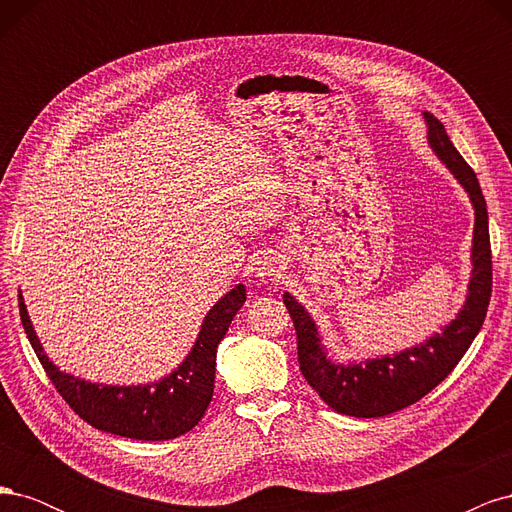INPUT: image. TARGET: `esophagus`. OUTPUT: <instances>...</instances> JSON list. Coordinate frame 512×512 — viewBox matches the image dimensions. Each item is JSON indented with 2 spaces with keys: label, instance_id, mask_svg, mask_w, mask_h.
I'll use <instances>...</instances> for the list:
<instances>
[{
  "label": "esophagus",
  "instance_id": "obj_1",
  "mask_svg": "<svg viewBox=\"0 0 512 512\" xmlns=\"http://www.w3.org/2000/svg\"><path fill=\"white\" fill-rule=\"evenodd\" d=\"M284 273V265L277 258H269L265 265H262V273L265 277H271V280H280V275Z\"/></svg>",
  "mask_w": 512,
  "mask_h": 512
}]
</instances>
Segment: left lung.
Wrapping results in <instances>:
<instances>
[{"label":"left lung","instance_id":"left-lung-1","mask_svg":"<svg viewBox=\"0 0 512 512\" xmlns=\"http://www.w3.org/2000/svg\"><path fill=\"white\" fill-rule=\"evenodd\" d=\"M429 126V145L438 158L448 166L455 179L470 194L474 205V239H472V280L468 286V299L459 316L429 337L427 342L414 348L401 350L393 356L371 359L363 363H333L320 346V335L314 320L305 307L284 294V305L297 331L299 367L307 384L320 395L324 404L339 414L356 418H376L393 414L401 408L416 404L429 391L451 374L455 365L466 354L474 337L483 327L491 299V243L487 203L480 192L476 173L461 158V153L448 138L442 123L431 113H423Z\"/></svg>","mask_w":512,"mask_h":512}]
</instances>
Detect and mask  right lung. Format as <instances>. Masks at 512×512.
<instances>
[{
    "mask_svg": "<svg viewBox=\"0 0 512 512\" xmlns=\"http://www.w3.org/2000/svg\"><path fill=\"white\" fill-rule=\"evenodd\" d=\"M243 303V284L224 294L209 309L192 352L170 376L145 386H108L64 374L49 361L19 294V312L29 344L66 404L91 427L115 436L151 442L183 436L203 418L213 397L215 352Z\"/></svg>",
    "mask_w": 512,
    "mask_h": 512,
    "instance_id": "obj_1",
    "label": "right lung"
}]
</instances>
